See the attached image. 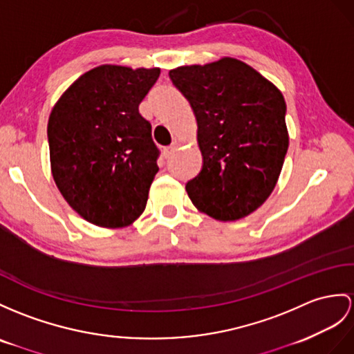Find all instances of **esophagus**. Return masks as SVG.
<instances>
[{"label": "esophagus", "mask_w": 354, "mask_h": 354, "mask_svg": "<svg viewBox=\"0 0 354 354\" xmlns=\"http://www.w3.org/2000/svg\"><path fill=\"white\" fill-rule=\"evenodd\" d=\"M177 149H178V142L176 141V142H172V144L169 145V147H165V149H163V154H165V158H169L171 154L174 153Z\"/></svg>", "instance_id": "34e87169"}]
</instances>
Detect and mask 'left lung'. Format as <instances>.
I'll list each match as a JSON object with an SVG mask.
<instances>
[{
    "mask_svg": "<svg viewBox=\"0 0 354 354\" xmlns=\"http://www.w3.org/2000/svg\"><path fill=\"white\" fill-rule=\"evenodd\" d=\"M196 117L203 168L186 191L198 210L239 221L261 207L278 183L288 150L279 88L237 58L169 71Z\"/></svg>",
    "mask_w": 354,
    "mask_h": 354,
    "instance_id": "obj_1",
    "label": "left lung"
}]
</instances>
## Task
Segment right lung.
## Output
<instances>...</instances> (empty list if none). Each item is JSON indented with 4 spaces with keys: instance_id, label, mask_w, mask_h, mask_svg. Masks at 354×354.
<instances>
[{
    "instance_id": "add662e5",
    "label": "right lung",
    "mask_w": 354,
    "mask_h": 354,
    "mask_svg": "<svg viewBox=\"0 0 354 354\" xmlns=\"http://www.w3.org/2000/svg\"><path fill=\"white\" fill-rule=\"evenodd\" d=\"M159 75V67L102 64L77 77L50 111L54 182L93 225L123 228L145 210L158 149L138 106Z\"/></svg>"
}]
</instances>
